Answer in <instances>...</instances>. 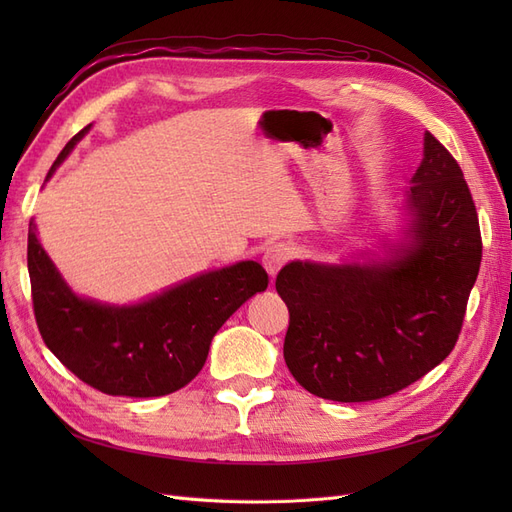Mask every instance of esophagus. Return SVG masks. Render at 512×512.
Listing matches in <instances>:
<instances>
[{"mask_svg": "<svg viewBox=\"0 0 512 512\" xmlns=\"http://www.w3.org/2000/svg\"><path fill=\"white\" fill-rule=\"evenodd\" d=\"M290 258H292V250L286 243H273L267 247L265 256H262V265H265L271 277H275L277 271H280Z\"/></svg>", "mask_w": 512, "mask_h": 512, "instance_id": "1", "label": "esophagus"}]
</instances>
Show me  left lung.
<instances>
[{"instance_id":"left-lung-1","label":"left lung","mask_w":512,"mask_h":512,"mask_svg":"<svg viewBox=\"0 0 512 512\" xmlns=\"http://www.w3.org/2000/svg\"><path fill=\"white\" fill-rule=\"evenodd\" d=\"M408 213L410 243L389 260H294L277 273L290 312L284 359L312 395L344 404L389 397L455 348L483 241L461 168L431 132Z\"/></svg>"}]
</instances>
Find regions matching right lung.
I'll return each mask as SVG.
<instances>
[{
	"label": "right lung",
	"mask_w": 512,
	"mask_h": 512,
	"mask_svg": "<svg viewBox=\"0 0 512 512\" xmlns=\"http://www.w3.org/2000/svg\"><path fill=\"white\" fill-rule=\"evenodd\" d=\"M89 128L91 123L70 138L46 179ZM27 269L44 344L76 378L121 397H162L183 389L203 369L222 324L269 286L267 271L243 260L136 305L81 299L42 250L34 222L27 235Z\"/></svg>",
	"instance_id": "right-lung-1"
}]
</instances>
